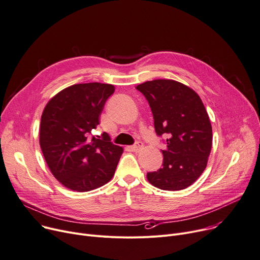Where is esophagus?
<instances>
[{
	"mask_svg": "<svg viewBox=\"0 0 260 260\" xmlns=\"http://www.w3.org/2000/svg\"><path fill=\"white\" fill-rule=\"evenodd\" d=\"M143 143L142 142H137L135 145H133V146H131V149L133 150V151H135V152H138V151H140V150H142L143 149Z\"/></svg>",
	"mask_w": 260,
	"mask_h": 260,
	"instance_id": "34e87169",
	"label": "esophagus"
}]
</instances>
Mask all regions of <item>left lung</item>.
Listing matches in <instances>:
<instances>
[{"mask_svg":"<svg viewBox=\"0 0 260 260\" xmlns=\"http://www.w3.org/2000/svg\"><path fill=\"white\" fill-rule=\"evenodd\" d=\"M149 103L155 133L165 135L162 167L147 173L148 181L165 191L193 184L206 168L212 145L208 114L198 94L174 80H153L137 86Z\"/></svg>","mask_w":260,"mask_h":260,"instance_id":"obj_1","label":"left lung"}]
</instances>
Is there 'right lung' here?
Returning <instances> with one entry per match:
<instances>
[{
	"instance_id": "right-lung-1",
	"label": "right lung",
	"mask_w": 260,
	"mask_h": 260,
	"mask_svg": "<svg viewBox=\"0 0 260 260\" xmlns=\"http://www.w3.org/2000/svg\"><path fill=\"white\" fill-rule=\"evenodd\" d=\"M114 91L111 84H76L61 90L44 107L41 151L52 174L69 190L89 192L114 176L123 148L111 143L107 133L103 139L90 136Z\"/></svg>"
}]
</instances>
